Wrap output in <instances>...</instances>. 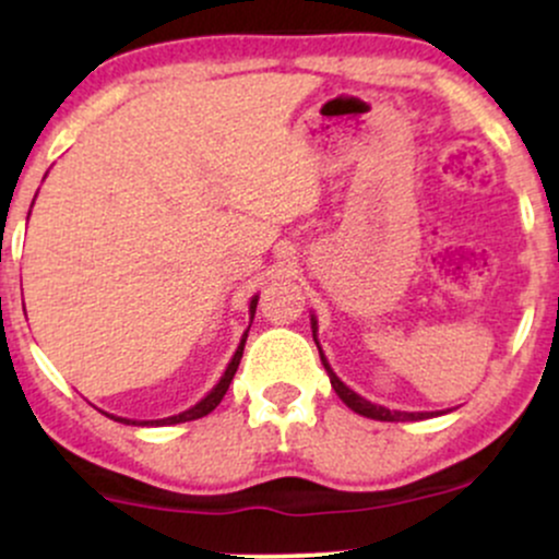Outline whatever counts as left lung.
<instances>
[{
  "instance_id": "1",
  "label": "left lung",
  "mask_w": 559,
  "mask_h": 559,
  "mask_svg": "<svg viewBox=\"0 0 559 559\" xmlns=\"http://www.w3.org/2000/svg\"><path fill=\"white\" fill-rule=\"evenodd\" d=\"M316 331H318V320L312 318V336H316ZM316 344H318V342H316ZM318 349H320V346H318ZM320 360H323L325 370H329L331 386H333V391H336V394H338V400H342L349 409H355L357 415H365V418H373V420H389V423H400V420H402V423H404V420H426V418H433V415H436V413H400V409H386V407H381V404H373V402L362 400L360 394H355V391L346 386V383L338 381V376L331 370V365H329V360H325V357H323V352H320Z\"/></svg>"
}]
</instances>
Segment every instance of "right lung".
<instances>
[{
    "label": "right lung",
    "instance_id": "obj_1",
    "mask_svg": "<svg viewBox=\"0 0 559 559\" xmlns=\"http://www.w3.org/2000/svg\"><path fill=\"white\" fill-rule=\"evenodd\" d=\"M254 310H258V297L249 301V316H252V318H254ZM247 333H249V331H247ZM247 333H243V336H241L239 349H236V355L230 357L226 373H223L221 381H217V386H215L213 391H210V394L204 396L202 402H197L191 409H186V413H181V415H173V418H163V420H126V418H118V415H107V418L120 420V423H128V426H176V423L197 420V418H204V415H210V413H213V409L217 407V404H221L223 396H226L230 381H234L236 368H239L241 355H243V344H247Z\"/></svg>",
    "mask_w": 559,
    "mask_h": 559
}]
</instances>
